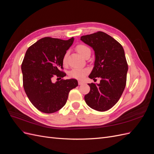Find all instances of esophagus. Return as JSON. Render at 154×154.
Here are the masks:
<instances>
[{
	"mask_svg": "<svg viewBox=\"0 0 154 154\" xmlns=\"http://www.w3.org/2000/svg\"><path fill=\"white\" fill-rule=\"evenodd\" d=\"M78 84L79 85H83V82H82V81H78Z\"/></svg>",
	"mask_w": 154,
	"mask_h": 154,
	"instance_id": "obj_1",
	"label": "esophagus"
}]
</instances>
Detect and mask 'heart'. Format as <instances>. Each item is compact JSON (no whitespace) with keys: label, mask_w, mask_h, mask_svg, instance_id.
I'll list each match as a JSON object with an SVG mask.
<instances>
[{"label":"heart","mask_w":154,"mask_h":154,"mask_svg":"<svg viewBox=\"0 0 154 154\" xmlns=\"http://www.w3.org/2000/svg\"><path fill=\"white\" fill-rule=\"evenodd\" d=\"M76 50L78 53L80 54L82 57H84L85 55L89 52L90 49L88 48L87 45L83 44H80L77 45ZM68 53H66L63 56V63H67V58ZM89 70L87 68H82V69H74L69 72V76L71 78L78 79V80H82V79L85 76L86 74H88Z\"/></svg>","instance_id":"obj_1"}]
</instances>
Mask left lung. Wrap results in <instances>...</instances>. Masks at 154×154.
<instances>
[{
  "instance_id": "8db88e82",
  "label": "left lung",
  "mask_w": 154,
  "mask_h": 154,
  "mask_svg": "<svg viewBox=\"0 0 154 154\" xmlns=\"http://www.w3.org/2000/svg\"><path fill=\"white\" fill-rule=\"evenodd\" d=\"M80 40L94 49V66L88 78L99 84L88 83L91 90L85 96L87 105L103 112L111 109L122 96L127 82L128 64L125 51L118 41L102 31L81 36Z\"/></svg>"
}]
</instances>
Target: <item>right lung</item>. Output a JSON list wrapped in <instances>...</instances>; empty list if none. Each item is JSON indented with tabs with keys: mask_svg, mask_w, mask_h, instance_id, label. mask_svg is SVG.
<instances>
[{
	"mask_svg": "<svg viewBox=\"0 0 154 154\" xmlns=\"http://www.w3.org/2000/svg\"><path fill=\"white\" fill-rule=\"evenodd\" d=\"M73 42V37L68 40L45 37L26 51L21 66L23 86L31 103L44 113L61 109L70 91L78 85L72 78L52 82L55 76L60 79L66 76L60 69H63V56Z\"/></svg>",
	"mask_w": 154,
	"mask_h": 154,
	"instance_id": "obj_1",
	"label": "right lung"
}]
</instances>
